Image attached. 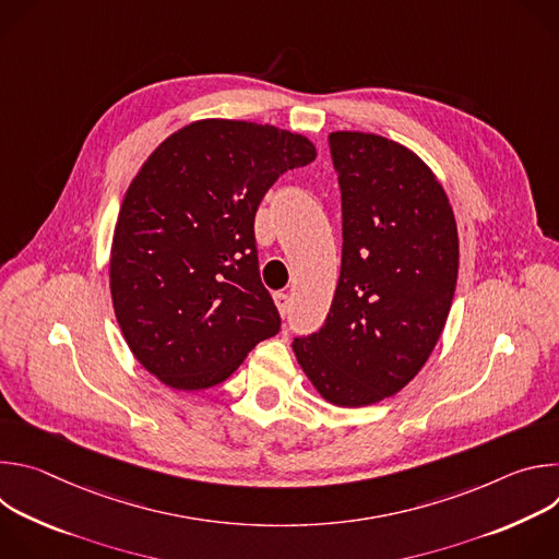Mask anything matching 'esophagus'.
<instances>
[{
    "instance_id": "34e87169",
    "label": "esophagus",
    "mask_w": 559,
    "mask_h": 559,
    "mask_svg": "<svg viewBox=\"0 0 559 559\" xmlns=\"http://www.w3.org/2000/svg\"><path fill=\"white\" fill-rule=\"evenodd\" d=\"M274 302H276V307H278V313H281V316H285V313L289 311V296H287L285 292L274 294Z\"/></svg>"
}]
</instances>
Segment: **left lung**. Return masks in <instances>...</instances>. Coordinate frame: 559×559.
Returning a JSON list of instances; mask_svg holds the SVG:
<instances>
[{
  "mask_svg": "<svg viewBox=\"0 0 559 559\" xmlns=\"http://www.w3.org/2000/svg\"><path fill=\"white\" fill-rule=\"evenodd\" d=\"M343 199V263L325 325L294 338L328 403L367 407L401 391L431 356L457 281V227L444 188L409 147L332 132Z\"/></svg>",
  "mask_w": 559,
  "mask_h": 559,
  "instance_id": "obj_1",
  "label": "left lung"
}]
</instances>
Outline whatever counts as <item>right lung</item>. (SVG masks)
<instances>
[{
  "instance_id": "1",
  "label": "right lung",
  "mask_w": 559,
  "mask_h": 559,
  "mask_svg": "<svg viewBox=\"0 0 559 559\" xmlns=\"http://www.w3.org/2000/svg\"><path fill=\"white\" fill-rule=\"evenodd\" d=\"M313 158L302 134L201 119L170 134L132 179L112 236L110 294L130 352L164 384L214 386L278 334L254 216L281 175Z\"/></svg>"
}]
</instances>
